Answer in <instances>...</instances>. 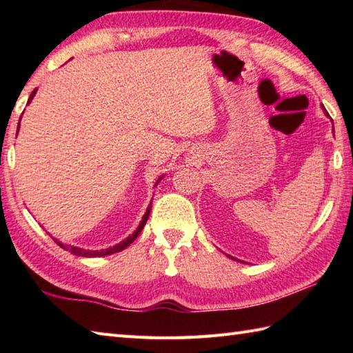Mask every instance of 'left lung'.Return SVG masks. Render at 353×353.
Returning <instances> with one entry per match:
<instances>
[{"instance_id":"1","label":"left lung","mask_w":353,"mask_h":353,"mask_svg":"<svg viewBox=\"0 0 353 353\" xmlns=\"http://www.w3.org/2000/svg\"><path fill=\"white\" fill-rule=\"evenodd\" d=\"M323 112H325V114L327 115V112H326V110H323ZM229 258H232V256H229ZM232 259H235V258H232Z\"/></svg>"}]
</instances>
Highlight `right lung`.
Segmentation results:
<instances>
[{
    "mask_svg": "<svg viewBox=\"0 0 353 353\" xmlns=\"http://www.w3.org/2000/svg\"><path fill=\"white\" fill-rule=\"evenodd\" d=\"M36 92H37V89H34V91L32 92V95L28 97V101H27V104L32 103V100H33V97L36 95ZM18 132H19V123H18ZM162 177H163V176H161L159 179H157L156 185L162 181ZM156 185H154V186H156ZM150 211H152V203L148 205L147 211H145L144 216H142V220H141V223H139V226L137 228V230H134L133 234H132V235H129V236H127L125 239H123L121 243L115 244L114 247H108V249H101V250H86V249H80V247H76V245L63 244V243H61V241H59V239H56V238H52V239H54V241H56L59 245H61L63 250H68V252H71L72 254H76V256H85V258L108 256V254H112V253H117V252H121V250H124L125 247H129V245H130V244L134 241V239H137V236L141 234V230L144 229V226H145V223H147V220H148V215H150Z\"/></svg>",
    "mask_w": 353,
    "mask_h": 353,
    "instance_id": "add662e5",
    "label": "right lung"
}]
</instances>
